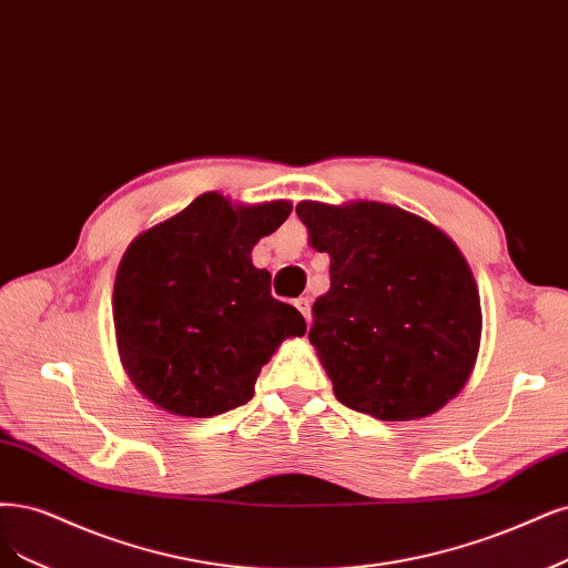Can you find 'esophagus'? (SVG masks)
I'll use <instances>...</instances> for the list:
<instances>
[{
    "instance_id": "34e87169",
    "label": "esophagus",
    "mask_w": 568,
    "mask_h": 568,
    "mask_svg": "<svg viewBox=\"0 0 568 568\" xmlns=\"http://www.w3.org/2000/svg\"><path fill=\"white\" fill-rule=\"evenodd\" d=\"M296 307L301 310V315H303L305 322L310 324V322H312V303H310V298H298V301H296Z\"/></svg>"
}]
</instances>
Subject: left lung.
<instances>
[{"label": "left lung", "mask_w": 568, "mask_h": 568, "mask_svg": "<svg viewBox=\"0 0 568 568\" xmlns=\"http://www.w3.org/2000/svg\"><path fill=\"white\" fill-rule=\"evenodd\" d=\"M310 244L331 256L310 343L341 404L378 420L435 414L470 378L481 307L456 244L381 202H301Z\"/></svg>", "instance_id": "obj_1"}]
</instances>
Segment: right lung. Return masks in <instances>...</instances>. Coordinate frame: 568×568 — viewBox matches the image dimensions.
I'll return each mask as SVG.
<instances>
[{"label": "right lung", "mask_w": 568, "mask_h": 568, "mask_svg": "<svg viewBox=\"0 0 568 568\" xmlns=\"http://www.w3.org/2000/svg\"><path fill=\"white\" fill-rule=\"evenodd\" d=\"M288 202L234 209L206 192L135 240L116 270L112 312L129 378L164 410L209 418L253 397L261 368L305 320L270 293L251 248Z\"/></svg>", "instance_id": "right-lung-1"}]
</instances>
